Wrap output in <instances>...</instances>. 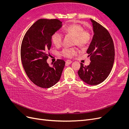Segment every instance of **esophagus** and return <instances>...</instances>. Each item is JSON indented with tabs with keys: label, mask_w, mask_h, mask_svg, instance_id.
I'll list each match as a JSON object with an SVG mask.
<instances>
[{
	"label": "esophagus",
	"mask_w": 129,
	"mask_h": 129,
	"mask_svg": "<svg viewBox=\"0 0 129 129\" xmlns=\"http://www.w3.org/2000/svg\"><path fill=\"white\" fill-rule=\"evenodd\" d=\"M72 62V61L71 60H67V61H66V63L67 64H71Z\"/></svg>",
	"instance_id": "esophagus-1"
}]
</instances>
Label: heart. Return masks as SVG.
Listing matches in <instances>:
<instances>
[{
    "mask_svg": "<svg viewBox=\"0 0 129 129\" xmlns=\"http://www.w3.org/2000/svg\"><path fill=\"white\" fill-rule=\"evenodd\" d=\"M64 34L67 36L73 37L72 44L76 45L80 47H84L89 44L91 40V34L89 31L84 30L80 25L74 24L66 27L63 29ZM63 36L59 32H55L52 36V41L56 47L62 45ZM77 53L75 47L64 48L62 50L61 54L66 57H71Z\"/></svg>",
    "mask_w": 129,
    "mask_h": 129,
    "instance_id": "obj_1",
    "label": "heart"
}]
</instances>
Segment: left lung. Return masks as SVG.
I'll return each mask as SVG.
<instances>
[{
    "mask_svg": "<svg viewBox=\"0 0 129 129\" xmlns=\"http://www.w3.org/2000/svg\"><path fill=\"white\" fill-rule=\"evenodd\" d=\"M90 20L93 36L87 53L91 62L88 66L81 63L77 73L85 83L95 85L103 82L110 74L114 62L115 48L107 29L92 19Z\"/></svg>",
    "mask_w": 129,
    "mask_h": 129,
    "instance_id": "8db88e82",
    "label": "left lung"
}]
</instances>
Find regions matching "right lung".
Listing matches in <instances>:
<instances>
[{
	"instance_id": "1",
	"label": "right lung",
	"mask_w": 129,
	"mask_h": 129,
	"mask_svg": "<svg viewBox=\"0 0 129 129\" xmlns=\"http://www.w3.org/2000/svg\"><path fill=\"white\" fill-rule=\"evenodd\" d=\"M62 25L57 19H39L31 26L22 40L20 54L23 67L29 80L38 87L49 88L60 79L65 62L57 59L49 66L47 60L52 36Z\"/></svg>"
}]
</instances>
